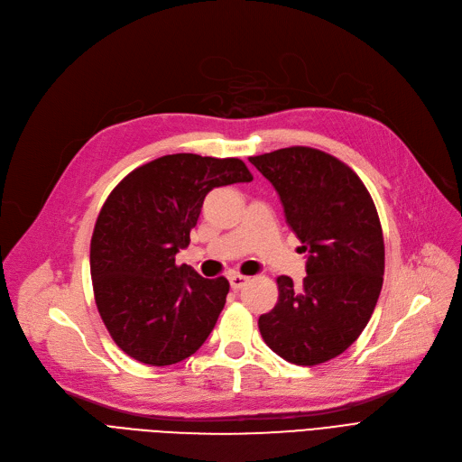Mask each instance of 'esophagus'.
Segmentation results:
<instances>
[{"instance_id": "esophagus-1", "label": "esophagus", "mask_w": 462, "mask_h": 462, "mask_svg": "<svg viewBox=\"0 0 462 462\" xmlns=\"http://www.w3.org/2000/svg\"><path fill=\"white\" fill-rule=\"evenodd\" d=\"M228 281H230V286H232L234 290H239V288L245 286V282L249 281V277L239 275V273H232V275L228 277Z\"/></svg>"}]
</instances>
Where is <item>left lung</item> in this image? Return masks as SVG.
<instances>
[{"label":"left lung","instance_id":"8db88e82","mask_svg":"<svg viewBox=\"0 0 462 462\" xmlns=\"http://www.w3.org/2000/svg\"><path fill=\"white\" fill-rule=\"evenodd\" d=\"M279 192L288 226L307 253L301 286L277 277V305L262 338L296 365L343 354L365 329L383 282V236L367 187L337 157L292 145L249 159Z\"/></svg>","mask_w":462,"mask_h":462}]
</instances>
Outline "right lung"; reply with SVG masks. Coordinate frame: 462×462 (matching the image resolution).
<instances>
[{
	"instance_id": "add662e5",
	"label": "right lung",
	"mask_w": 462,
	"mask_h": 462,
	"mask_svg": "<svg viewBox=\"0 0 462 462\" xmlns=\"http://www.w3.org/2000/svg\"><path fill=\"white\" fill-rule=\"evenodd\" d=\"M244 161L164 155L121 180L91 236L95 303L114 343L153 367L197 352L221 314L230 284L204 279L176 254L190 241L213 187L251 181Z\"/></svg>"
}]
</instances>
